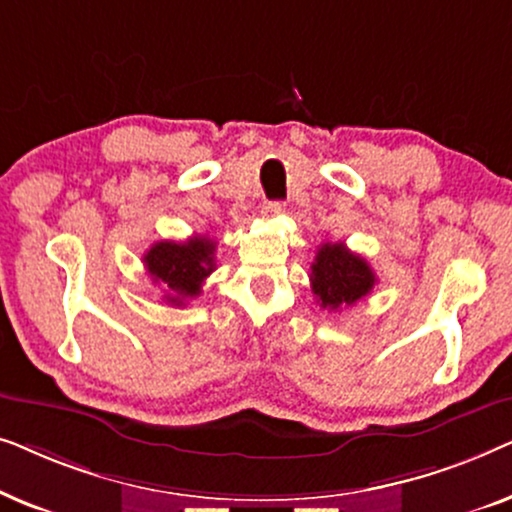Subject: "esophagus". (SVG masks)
<instances>
[{
  "mask_svg": "<svg viewBox=\"0 0 512 512\" xmlns=\"http://www.w3.org/2000/svg\"><path fill=\"white\" fill-rule=\"evenodd\" d=\"M282 212H284L282 202H265V205L261 207L263 219H275V216H279Z\"/></svg>",
  "mask_w": 512,
  "mask_h": 512,
  "instance_id": "34e87169",
  "label": "esophagus"
}]
</instances>
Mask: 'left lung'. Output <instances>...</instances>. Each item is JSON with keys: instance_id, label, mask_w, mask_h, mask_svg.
Masks as SVG:
<instances>
[{"instance_id": "8db88e82", "label": "left lung", "mask_w": 512, "mask_h": 512, "mask_svg": "<svg viewBox=\"0 0 512 512\" xmlns=\"http://www.w3.org/2000/svg\"><path fill=\"white\" fill-rule=\"evenodd\" d=\"M312 293L324 310H340L366 298L377 282L366 258L352 254L342 242H326L312 263Z\"/></svg>"}]
</instances>
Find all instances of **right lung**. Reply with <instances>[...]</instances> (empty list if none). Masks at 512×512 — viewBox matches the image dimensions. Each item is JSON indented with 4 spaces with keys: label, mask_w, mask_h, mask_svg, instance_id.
I'll use <instances>...</instances> for the list:
<instances>
[{
    "label": "right lung",
    "mask_w": 512,
    "mask_h": 512,
    "mask_svg": "<svg viewBox=\"0 0 512 512\" xmlns=\"http://www.w3.org/2000/svg\"><path fill=\"white\" fill-rule=\"evenodd\" d=\"M214 251V240L193 235L186 242H156L142 261L153 282L167 289V303L184 305L188 298L200 296L202 282L214 272Z\"/></svg>",
    "instance_id": "right-lung-1"
}]
</instances>
